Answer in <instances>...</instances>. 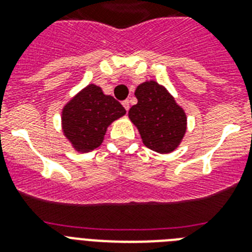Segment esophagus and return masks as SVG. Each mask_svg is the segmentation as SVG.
Here are the masks:
<instances>
[{
    "label": "esophagus",
    "instance_id": "obj_1",
    "mask_svg": "<svg viewBox=\"0 0 252 252\" xmlns=\"http://www.w3.org/2000/svg\"><path fill=\"white\" fill-rule=\"evenodd\" d=\"M122 106L125 107V110L128 111V108H130V102H128L127 99H126V101H122Z\"/></svg>",
    "mask_w": 252,
    "mask_h": 252
}]
</instances>
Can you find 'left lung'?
Segmentation results:
<instances>
[{
	"instance_id": "8db88e82",
	"label": "left lung",
	"mask_w": 252,
	"mask_h": 252,
	"mask_svg": "<svg viewBox=\"0 0 252 252\" xmlns=\"http://www.w3.org/2000/svg\"><path fill=\"white\" fill-rule=\"evenodd\" d=\"M137 103L128 111L146 148L160 154L178 148L187 130V116L170 93L157 82L140 84L135 91Z\"/></svg>"
}]
</instances>
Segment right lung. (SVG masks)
Masks as SVG:
<instances>
[{
    "mask_svg": "<svg viewBox=\"0 0 252 252\" xmlns=\"http://www.w3.org/2000/svg\"><path fill=\"white\" fill-rule=\"evenodd\" d=\"M126 113L112 95L90 84L64 106L62 125L66 139L79 153H88L103 141L107 127Z\"/></svg>",
    "mask_w": 252,
    "mask_h": 252,
    "instance_id": "1",
    "label": "right lung"
}]
</instances>
